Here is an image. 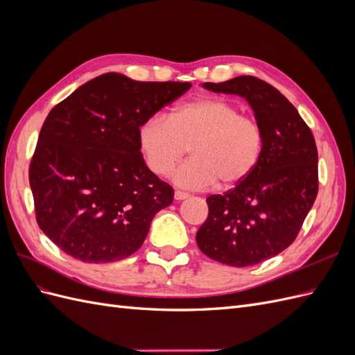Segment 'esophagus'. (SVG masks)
I'll return each mask as SVG.
<instances>
[{"mask_svg": "<svg viewBox=\"0 0 355 355\" xmlns=\"http://www.w3.org/2000/svg\"><path fill=\"white\" fill-rule=\"evenodd\" d=\"M188 197H189L188 192H184V191H175V200H178V201L187 200Z\"/></svg>", "mask_w": 355, "mask_h": 355, "instance_id": "esophagus-1", "label": "esophagus"}]
</instances>
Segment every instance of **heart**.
I'll return each instance as SVG.
<instances>
[{
	"instance_id": "heart-1",
	"label": "heart",
	"mask_w": 355,
	"mask_h": 355,
	"mask_svg": "<svg viewBox=\"0 0 355 355\" xmlns=\"http://www.w3.org/2000/svg\"><path fill=\"white\" fill-rule=\"evenodd\" d=\"M148 168L164 176L185 155L191 158L171 175L178 187L206 189L220 182L240 185L259 163L263 148L261 125L223 99H197L178 105L168 120L154 115L137 130Z\"/></svg>"
}]
</instances>
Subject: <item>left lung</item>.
<instances>
[{
    "label": "left lung",
    "instance_id": "obj_1",
    "mask_svg": "<svg viewBox=\"0 0 355 355\" xmlns=\"http://www.w3.org/2000/svg\"><path fill=\"white\" fill-rule=\"evenodd\" d=\"M214 93L241 96L263 133L253 173L223 196L207 198L209 216L197 232L200 250L231 266H250L292 244L318 191L314 136L297 110L271 84L241 75L219 84Z\"/></svg>",
    "mask_w": 355,
    "mask_h": 355
}]
</instances>
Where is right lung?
<instances>
[{"label":"right lung","instance_id":"add662e5","mask_svg":"<svg viewBox=\"0 0 355 355\" xmlns=\"http://www.w3.org/2000/svg\"><path fill=\"white\" fill-rule=\"evenodd\" d=\"M191 83L99 75L50 111L29 167L37 222L60 250L87 263L121 261L146 239L173 188L148 168L137 130Z\"/></svg>","mask_w":355,"mask_h":355}]
</instances>
